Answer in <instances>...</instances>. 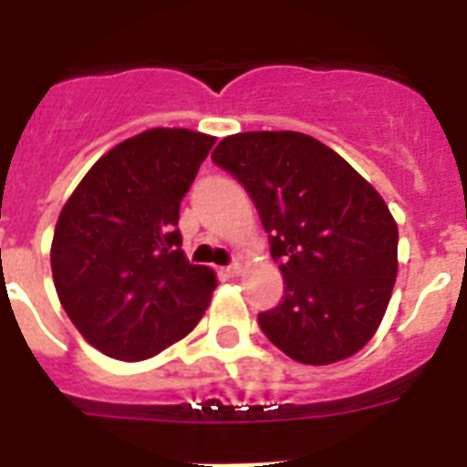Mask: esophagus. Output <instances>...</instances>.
<instances>
[{
    "label": "esophagus",
    "instance_id": "34e87169",
    "mask_svg": "<svg viewBox=\"0 0 467 467\" xmlns=\"http://www.w3.org/2000/svg\"><path fill=\"white\" fill-rule=\"evenodd\" d=\"M223 274H225V276H233V278L240 276L242 266L237 262H234V264H230V266H225V269H223Z\"/></svg>",
    "mask_w": 467,
    "mask_h": 467
}]
</instances>
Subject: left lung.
Masks as SVG:
<instances>
[{"label": "left lung", "instance_id": "left-lung-1", "mask_svg": "<svg viewBox=\"0 0 467 467\" xmlns=\"http://www.w3.org/2000/svg\"><path fill=\"white\" fill-rule=\"evenodd\" d=\"M213 161L254 201L284 298L259 327L293 361L327 366L361 351L398 276V223L373 186L319 140L296 130L227 135Z\"/></svg>", "mask_w": 467, "mask_h": 467}]
</instances>
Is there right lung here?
<instances>
[{"label":"right lung","instance_id":"right-lung-1","mask_svg":"<svg viewBox=\"0 0 467 467\" xmlns=\"http://www.w3.org/2000/svg\"><path fill=\"white\" fill-rule=\"evenodd\" d=\"M215 138L150 128L84 174L55 225L50 266L84 339L119 361L152 358L203 317L215 274L182 252L179 205Z\"/></svg>","mask_w":467,"mask_h":467}]
</instances>
